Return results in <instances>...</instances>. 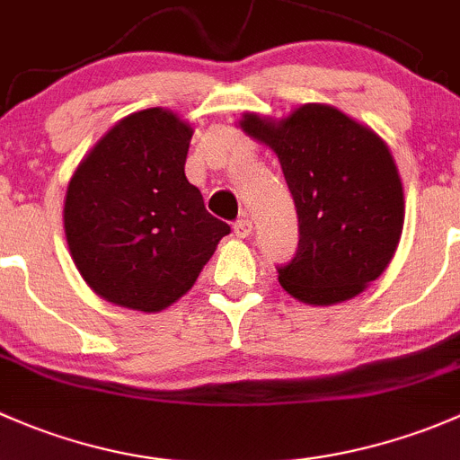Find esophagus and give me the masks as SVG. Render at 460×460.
Here are the masks:
<instances>
[{
    "label": "esophagus",
    "mask_w": 460,
    "mask_h": 460,
    "mask_svg": "<svg viewBox=\"0 0 460 460\" xmlns=\"http://www.w3.org/2000/svg\"><path fill=\"white\" fill-rule=\"evenodd\" d=\"M232 228H234V234L239 236V239H245V236L252 234V221H250L248 217H241V219L234 221Z\"/></svg>",
    "instance_id": "esophagus-1"
}]
</instances>
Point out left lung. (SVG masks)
<instances>
[{"mask_svg": "<svg viewBox=\"0 0 460 460\" xmlns=\"http://www.w3.org/2000/svg\"><path fill=\"white\" fill-rule=\"evenodd\" d=\"M241 128L281 161L299 217V248L277 265L295 299L330 305L381 277L403 230V186L387 146L370 128L319 103L272 124L245 115Z\"/></svg>", "mask_w": 460, "mask_h": 460, "instance_id": "1", "label": "left lung"}]
</instances>
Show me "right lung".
<instances>
[{"label":"right lung","mask_w":460,"mask_h":460,"mask_svg":"<svg viewBox=\"0 0 460 460\" xmlns=\"http://www.w3.org/2000/svg\"><path fill=\"white\" fill-rule=\"evenodd\" d=\"M192 128L164 108L121 119L70 179L64 228L86 283L117 305L159 312L195 286L230 234L186 179Z\"/></svg>","instance_id":"right-lung-1"}]
</instances>
